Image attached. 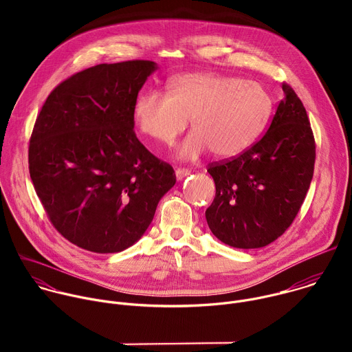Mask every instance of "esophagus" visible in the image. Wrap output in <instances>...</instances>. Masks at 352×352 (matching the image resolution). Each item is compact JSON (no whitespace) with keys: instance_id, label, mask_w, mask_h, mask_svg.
<instances>
[{"instance_id":"esophagus-1","label":"esophagus","mask_w":352,"mask_h":352,"mask_svg":"<svg viewBox=\"0 0 352 352\" xmlns=\"http://www.w3.org/2000/svg\"><path fill=\"white\" fill-rule=\"evenodd\" d=\"M189 174H190V171H189V170H185V168H177V170H175V177H177L178 181L186 178Z\"/></svg>"}]
</instances>
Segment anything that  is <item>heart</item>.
<instances>
[{
  "instance_id": "1",
  "label": "heart",
  "mask_w": 352,
  "mask_h": 352,
  "mask_svg": "<svg viewBox=\"0 0 352 352\" xmlns=\"http://www.w3.org/2000/svg\"><path fill=\"white\" fill-rule=\"evenodd\" d=\"M273 111L267 89L214 72H189L168 82V93L142 91L133 104L136 128L147 138L171 144L190 120L192 132L179 143L175 156L193 162L208 153L232 159L252 146Z\"/></svg>"
}]
</instances>
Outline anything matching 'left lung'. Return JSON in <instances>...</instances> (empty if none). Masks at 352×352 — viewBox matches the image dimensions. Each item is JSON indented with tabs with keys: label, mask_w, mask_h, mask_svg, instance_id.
<instances>
[{
	"label": "left lung",
	"mask_w": 352,
	"mask_h": 352,
	"mask_svg": "<svg viewBox=\"0 0 352 352\" xmlns=\"http://www.w3.org/2000/svg\"><path fill=\"white\" fill-rule=\"evenodd\" d=\"M283 91L263 138L238 157L208 170L216 184L208 226L232 248H263L283 235L314 177L315 138L307 110L288 85Z\"/></svg>",
	"instance_id": "8db88e82"
}]
</instances>
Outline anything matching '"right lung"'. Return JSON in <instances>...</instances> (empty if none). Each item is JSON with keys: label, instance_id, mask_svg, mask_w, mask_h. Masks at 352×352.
<instances>
[{"label": "right lung", "instance_id": "right-lung-1", "mask_svg": "<svg viewBox=\"0 0 352 352\" xmlns=\"http://www.w3.org/2000/svg\"><path fill=\"white\" fill-rule=\"evenodd\" d=\"M153 61L100 64L47 97L29 146V173L57 231L96 254L138 242L175 185L133 132V104Z\"/></svg>", "mask_w": 352, "mask_h": 352}]
</instances>
